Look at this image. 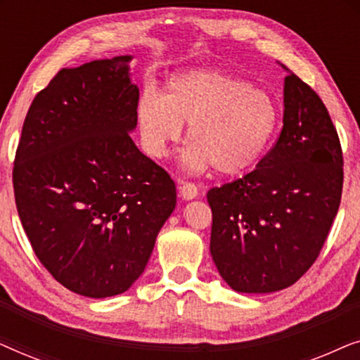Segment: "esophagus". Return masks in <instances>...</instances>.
Wrapping results in <instances>:
<instances>
[{"instance_id": "34e87169", "label": "esophagus", "mask_w": 360, "mask_h": 360, "mask_svg": "<svg viewBox=\"0 0 360 360\" xmlns=\"http://www.w3.org/2000/svg\"><path fill=\"white\" fill-rule=\"evenodd\" d=\"M180 195L184 200H193L198 196V186L191 181H181L180 184Z\"/></svg>"}]
</instances>
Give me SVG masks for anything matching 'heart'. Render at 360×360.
<instances>
[{"label": "heart", "mask_w": 360, "mask_h": 360, "mask_svg": "<svg viewBox=\"0 0 360 360\" xmlns=\"http://www.w3.org/2000/svg\"><path fill=\"white\" fill-rule=\"evenodd\" d=\"M142 149L152 159H165L188 124L191 146L185 165L203 172L238 175L257 164L272 144L280 106L264 88L218 70L176 73L160 96L144 91L136 106Z\"/></svg>", "instance_id": "obj_1"}]
</instances>
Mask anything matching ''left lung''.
Returning a JSON list of instances; mask_svg holds the SVG:
<instances>
[{
  "instance_id": "1",
  "label": "left lung",
  "mask_w": 360,
  "mask_h": 360,
  "mask_svg": "<svg viewBox=\"0 0 360 360\" xmlns=\"http://www.w3.org/2000/svg\"><path fill=\"white\" fill-rule=\"evenodd\" d=\"M283 106L282 131L257 169L206 195L211 255L240 293L278 292L302 278L341 203L342 149L321 98L290 73Z\"/></svg>"
}]
</instances>
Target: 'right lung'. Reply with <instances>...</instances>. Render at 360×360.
<instances>
[{
	"instance_id": "1",
	"label": "right lung",
	"mask_w": 360,
	"mask_h": 360,
	"mask_svg": "<svg viewBox=\"0 0 360 360\" xmlns=\"http://www.w3.org/2000/svg\"><path fill=\"white\" fill-rule=\"evenodd\" d=\"M131 58L62 68L32 100L14 157L32 250L58 283L90 298L139 278L176 203L174 180L129 136L139 101Z\"/></svg>"
}]
</instances>
